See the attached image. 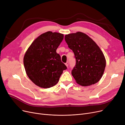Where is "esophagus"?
I'll use <instances>...</instances> for the list:
<instances>
[{"mask_svg":"<svg viewBox=\"0 0 125 125\" xmlns=\"http://www.w3.org/2000/svg\"><path fill=\"white\" fill-rule=\"evenodd\" d=\"M65 64H66V66L68 67L69 66V62H67L66 63H65Z\"/></svg>","mask_w":125,"mask_h":125,"instance_id":"1","label":"esophagus"}]
</instances>
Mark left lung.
<instances>
[{
	"mask_svg": "<svg viewBox=\"0 0 125 125\" xmlns=\"http://www.w3.org/2000/svg\"><path fill=\"white\" fill-rule=\"evenodd\" d=\"M64 39L76 58V64L72 71L76 82L83 86L96 83L102 78L106 67L105 57L100 47L80 31L66 34Z\"/></svg>",
	"mask_w": 125,
	"mask_h": 125,
	"instance_id": "left-lung-1",
	"label": "left lung"
}]
</instances>
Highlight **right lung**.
<instances>
[{
  "mask_svg": "<svg viewBox=\"0 0 125 125\" xmlns=\"http://www.w3.org/2000/svg\"><path fill=\"white\" fill-rule=\"evenodd\" d=\"M63 34L47 31L35 39L26 51L24 66L29 78L42 88L54 86L67 67L61 61L56 49Z\"/></svg>",
  "mask_w": 125,
  "mask_h": 125,
  "instance_id": "add662e5",
  "label": "right lung"
}]
</instances>
